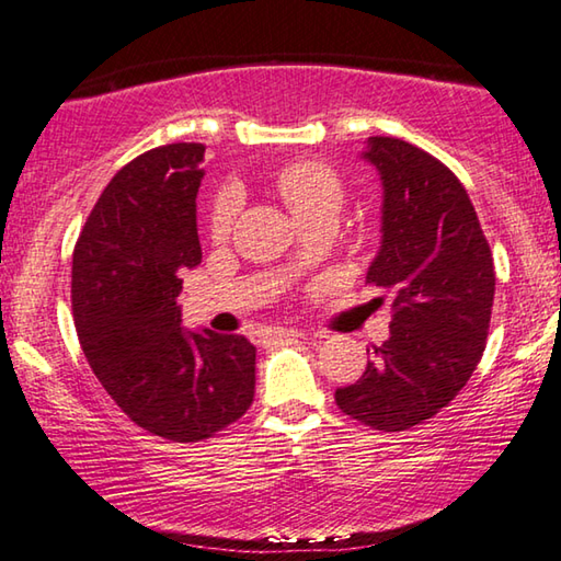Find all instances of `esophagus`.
<instances>
[{
    "instance_id": "1",
    "label": "esophagus",
    "mask_w": 561,
    "mask_h": 561,
    "mask_svg": "<svg viewBox=\"0 0 561 561\" xmlns=\"http://www.w3.org/2000/svg\"><path fill=\"white\" fill-rule=\"evenodd\" d=\"M279 336H304L301 331L297 329H282V327H270V329H262V331H254L252 341H257V344H267L272 339H279Z\"/></svg>"
}]
</instances>
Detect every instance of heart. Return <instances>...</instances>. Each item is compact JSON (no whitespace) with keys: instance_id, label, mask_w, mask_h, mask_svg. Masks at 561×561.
<instances>
[{"instance_id":"b5f03b06","label":"heart","mask_w":561,"mask_h":561,"mask_svg":"<svg viewBox=\"0 0 561 561\" xmlns=\"http://www.w3.org/2000/svg\"><path fill=\"white\" fill-rule=\"evenodd\" d=\"M274 190L299 225L319 217H334L346 201V185L324 160H294L274 175ZM234 222V197L220 193L210 207V234L222 240Z\"/></svg>"}]
</instances>
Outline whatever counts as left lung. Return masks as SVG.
<instances>
[{
	"instance_id": "obj_1",
	"label": "left lung",
	"mask_w": 561,
	"mask_h": 561,
	"mask_svg": "<svg viewBox=\"0 0 561 561\" xmlns=\"http://www.w3.org/2000/svg\"><path fill=\"white\" fill-rule=\"evenodd\" d=\"M364 158L383 180V242L366 284L391 294L393 321L364 376L336 388V405L368 428L396 433L440 413L478 368L495 262L468 190L448 165L386 136L368 140Z\"/></svg>"
}]
</instances>
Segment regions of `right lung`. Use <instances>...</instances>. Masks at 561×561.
Listing matches in <instances>:
<instances>
[{
    "mask_svg": "<svg viewBox=\"0 0 561 561\" xmlns=\"http://www.w3.org/2000/svg\"><path fill=\"white\" fill-rule=\"evenodd\" d=\"M203 144H170L123 165L73 247L81 348L116 405L173 443L215 438L254 398L257 348L240 334L185 331L180 270L201 264L195 195Z\"/></svg>",
    "mask_w": 561,
    "mask_h": 561,
    "instance_id": "1",
    "label": "right lung"
}]
</instances>
